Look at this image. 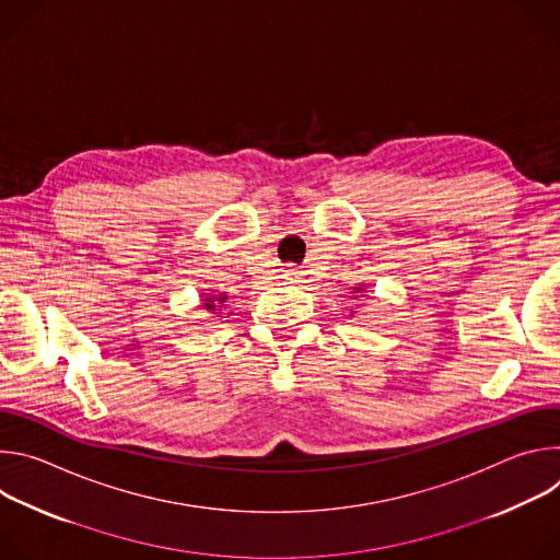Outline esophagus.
<instances>
[{
    "label": "esophagus",
    "mask_w": 560,
    "mask_h": 560,
    "mask_svg": "<svg viewBox=\"0 0 560 560\" xmlns=\"http://www.w3.org/2000/svg\"><path fill=\"white\" fill-rule=\"evenodd\" d=\"M288 275H294V270H288Z\"/></svg>",
    "instance_id": "1"
}]
</instances>
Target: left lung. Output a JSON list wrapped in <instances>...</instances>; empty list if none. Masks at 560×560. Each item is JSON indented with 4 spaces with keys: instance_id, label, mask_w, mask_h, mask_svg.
<instances>
[{
    "instance_id": "1",
    "label": "left lung",
    "mask_w": 560,
    "mask_h": 560,
    "mask_svg": "<svg viewBox=\"0 0 560 560\" xmlns=\"http://www.w3.org/2000/svg\"><path fill=\"white\" fill-rule=\"evenodd\" d=\"M357 296H365V290H363V285H359V288H352V299H357Z\"/></svg>"
}]
</instances>
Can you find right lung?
<instances>
[{"label":"right lung","instance_id":"1","mask_svg":"<svg viewBox=\"0 0 560 560\" xmlns=\"http://www.w3.org/2000/svg\"><path fill=\"white\" fill-rule=\"evenodd\" d=\"M225 303H228V294H201V307L210 314H217L221 316V312L225 310Z\"/></svg>","mask_w":560,"mask_h":560}]
</instances>
